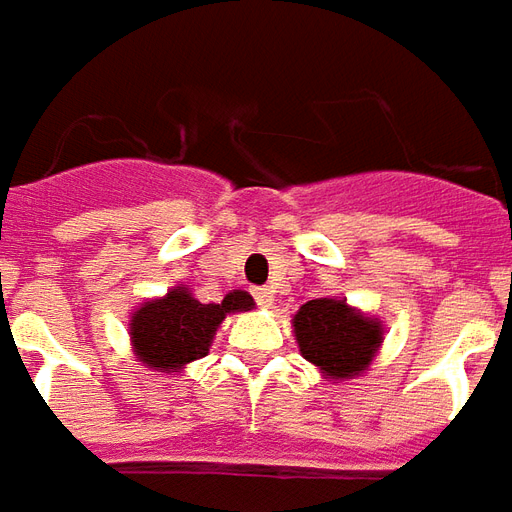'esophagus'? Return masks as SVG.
<instances>
[{"label":"esophagus","instance_id":"obj_1","mask_svg":"<svg viewBox=\"0 0 512 512\" xmlns=\"http://www.w3.org/2000/svg\"><path fill=\"white\" fill-rule=\"evenodd\" d=\"M255 301L263 307V310H271L274 307V290L271 288H257L255 290Z\"/></svg>","mask_w":512,"mask_h":512}]
</instances>
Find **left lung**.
<instances>
[{"instance_id": "8db88e82", "label": "left lung", "mask_w": 512, "mask_h": 512, "mask_svg": "<svg viewBox=\"0 0 512 512\" xmlns=\"http://www.w3.org/2000/svg\"><path fill=\"white\" fill-rule=\"evenodd\" d=\"M293 334L301 356L337 384L373 365L384 343V321L345 299L323 296L301 304L293 315Z\"/></svg>"}]
</instances>
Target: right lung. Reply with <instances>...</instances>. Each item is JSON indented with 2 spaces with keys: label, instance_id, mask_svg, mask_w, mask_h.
Masks as SVG:
<instances>
[{
  "label": "right lung",
  "instance_id": "obj_1",
  "mask_svg": "<svg viewBox=\"0 0 512 512\" xmlns=\"http://www.w3.org/2000/svg\"><path fill=\"white\" fill-rule=\"evenodd\" d=\"M249 310H255V299L246 290H230L219 304H202L186 285H175L131 312V351L147 370L175 376L186 365L208 356L216 329L227 315Z\"/></svg>",
  "mask_w": 512,
  "mask_h": 512
}]
</instances>
